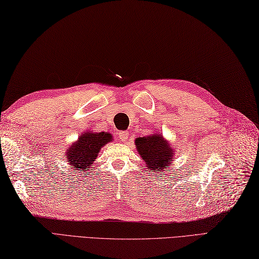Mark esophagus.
<instances>
[{"label":"esophagus","instance_id":"obj_1","mask_svg":"<svg viewBox=\"0 0 259 259\" xmlns=\"http://www.w3.org/2000/svg\"><path fill=\"white\" fill-rule=\"evenodd\" d=\"M117 137H118L119 141L125 142V141L128 138V133H127V132H126V131H121V132H118Z\"/></svg>","mask_w":259,"mask_h":259}]
</instances>
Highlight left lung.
<instances>
[{
	"label": "left lung",
	"mask_w": 259,
	"mask_h": 259,
	"mask_svg": "<svg viewBox=\"0 0 259 259\" xmlns=\"http://www.w3.org/2000/svg\"><path fill=\"white\" fill-rule=\"evenodd\" d=\"M137 153L145 161L148 171L162 175L175 160L176 149L160 133L137 137L135 140Z\"/></svg>",
	"instance_id": "8db88e82"
}]
</instances>
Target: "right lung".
Here are the masks:
<instances>
[{"instance_id":"right-lung-1","label":"right lung","mask_w":259,"mask_h":259,"mask_svg":"<svg viewBox=\"0 0 259 259\" xmlns=\"http://www.w3.org/2000/svg\"><path fill=\"white\" fill-rule=\"evenodd\" d=\"M112 141L113 135L108 132L98 133L94 131H85L67 148L65 154L67 163L77 171L85 172L91 170L101 148Z\"/></svg>"}]
</instances>
